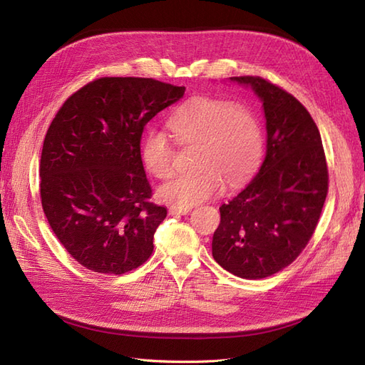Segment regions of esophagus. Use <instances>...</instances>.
I'll list each match as a JSON object with an SVG mask.
<instances>
[{
	"label": "esophagus",
	"instance_id": "1",
	"mask_svg": "<svg viewBox=\"0 0 365 365\" xmlns=\"http://www.w3.org/2000/svg\"><path fill=\"white\" fill-rule=\"evenodd\" d=\"M192 212V207H175V205H172V207H169V215H187V213H190Z\"/></svg>",
	"mask_w": 365,
	"mask_h": 365
}]
</instances>
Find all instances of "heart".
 I'll use <instances>...</instances> for the list:
<instances>
[{"instance_id":"obj_1","label":"heart","mask_w":365,"mask_h":365,"mask_svg":"<svg viewBox=\"0 0 365 365\" xmlns=\"http://www.w3.org/2000/svg\"><path fill=\"white\" fill-rule=\"evenodd\" d=\"M169 129L180 146H197L200 170L176 175L160 185L158 197L175 207H193L220 193L224 180L237 185L248 180L263 157L264 135L259 117L248 106L222 97H193L176 109ZM141 161L149 173L168 178L175 149L163 132L150 130L141 143Z\"/></svg>"}]
</instances>
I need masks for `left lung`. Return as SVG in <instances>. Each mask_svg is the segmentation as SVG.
Masks as SVG:
<instances>
[{"instance_id": "left-lung-1", "label": "left lung", "mask_w": 365, "mask_h": 365, "mask_svg": "<svg viewBox=\"0 0 365 365\" xmlns=\"http://www.w3.org/2000/svg\"><path fill=\"white\" fill-rule=\"evenodd\" d=\"M251 85L267 117V157L244 190L222 204L213 257L228 272L257 280L291 264L311 240L329 190L322 135L297 98L260 76Z\"/></svg>"}]
</instances>
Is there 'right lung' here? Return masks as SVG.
Wrapping results in <instances>:
<instances>
[{
	"label": "right lung",
	"instance_id": "obj_1",
	"mask_svg": "<svg viewBox=\"0 0 365 365\" xmlns=\"http://www.w3.org/2000/svg\"><path fill=\"white\" fill-rule=\"evenodd\" d=\"M184 91L150 77H98L53 118L41 155V202L53 233L86 269L120 275L150 257L168 210L152 202L141 135Z\"/></svg>",
	"mask_w": 365,
	"mask_h": 365
}]
</instances>
